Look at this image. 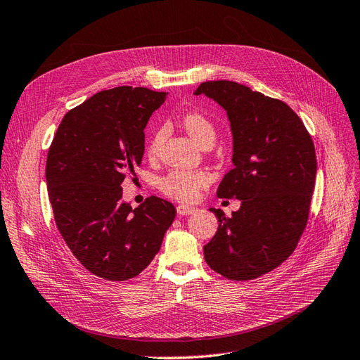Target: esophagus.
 Returning a JSON list of instances; mask_svg holds the SVG:
<instances>
[{
	"mask_svg": "<svg viewBox=\"0 0 360 360\" xmlns=\"http://www.w3.org/2000/svg\"><path fill=\"white\" fill-rule=\"evenodd\" d=\"M197 210L194 206H188V205H178L176 206V212H178V215H181V217H184V215H191V214H194Z\"/></svg>",
	"mask_w": 360,
	"mask_h": 360,
	"instance_id": "esophagus-1",
	"label": "esophagus"
}]
</instances>
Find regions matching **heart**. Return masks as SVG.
Masks as SVG:
<instances>
[{
    "mask_svg": "<svg viewBox=\"0 0 360 360\" xmlns=\"http://www.w3.org/2000/svg\"><path fill=\"white\" fill-rule=\"evenodd\" d=\"M182 127L194 142L199 145L206 142H215V127L205 115L199 112H188L182 117ZM166 137L165 127H158L149 136L146 143V154L155 157L160 150L161 143ZM212 176L205 170H190V169H175L169 172L160 181V190L173 199L181 202H191L200 190L210 185Z\"/></svg>",
    "mask_w": 360,
    "mask_h": 360,
    "instance_id": "b5f03b06",
    "label": "heart"
}]
</instances>
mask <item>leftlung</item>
I'll list each match as a JSON object with an SVG mask.
<instances>
[{
	"label": "left lung",
	"instance_id": "left-lung-1",
	"mask_svg": "<svg viewBox=\"0 0 360 360\" xmlns=\"http://www.w3.org/2000/svg\"><path fill=\"white\" fill-rule=\"evenodd\" d=\"M227 112L233 136V169L217 190L239 199V211L218 218L203 247L210 268L229 280H254L280 266L297 245L308 221L317 160L309 133L281 100L230 80H210L194 91Z\"/></svg>",
	"mask_w": 360,
	"mask_h": 360
}]
</instances>
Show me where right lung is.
I'll return each mask as SVG.
<instances>
[{"mask_svg":"<svg viewBox=\"0 0 360 360\" xmlns=\"http://www.w3.org/2000/svg\"><path fill=\"white\" fill-rule=\"evenodd\" d=\"M166 96L142 86L100 91L65 113L49 148L56 227L84 268L104 280L141 274L175 219V206L155 195L133 210L121 187L142 163L143 130Z\"/></svg>","mask_w":360,"mask_h":360,"instance_id":"add662e5","label":"right lung"}]
</instances>
